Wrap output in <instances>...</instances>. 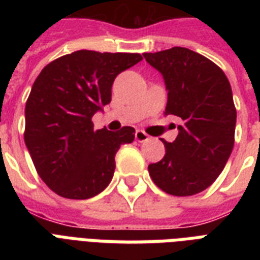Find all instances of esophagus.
Here are the masks:
<instances>
[{
  "mask_svg": "<svg viewBox=\"0 0 260 260\" xmlns=\"http://www.w3.org/2000/svg\"><path fill=\"white\" fill-rule=\"evenodd\" d=\"M135 139H136V142L139 143H144L147 142L150 136L146 134V132H143V131H136V134H135Z\"/></svg>",
  "mask_w": 260,
  "mask_h": 260,
  "instance_id": "34e87169",
  "label": "esophagus"
}]
</instances>
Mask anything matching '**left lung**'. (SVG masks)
Returning <instances> with one entry per match:
<instances>
[{
  "label": "left lung",
  "mask_w": 260,
  "mask_h": 260,
  "mask_svg": "<svg viewBox=\"0 0 260 260\" xmlns=\"http://www.w3.org/2000/svg\"><path fill=\"white\" fill-rule=\"evenodd\" d=\"M143 56L165 79V114L182 120L173 143L162 139L166 154L148 166L150 177L171 196L200 193L221 174L234 148L236 109L230 81L217 64L185 47Z\"/></svg>",
  "instance_id": "obj_1"
}]
</instances>
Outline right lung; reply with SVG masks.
<instances>
[{"label": "right lung", "instance_id": "add662e5", "mask_svg": "<svg viewBox=\"0 0 260 260\" xmlns=\"http://www.w3.org/2000/svg\"><path fill=\"white\" fill-rule=\"evenodd\" d=\"M140 54L81 50L47 64L25 105V146L44 183L60 197L87 200L113 178L114 155L132 143L135 129L94 131L91 117L112 100L121 71L142 60Z\"/></svg>", "mask_w": 260, "mask_h": 260}]
</instances>
